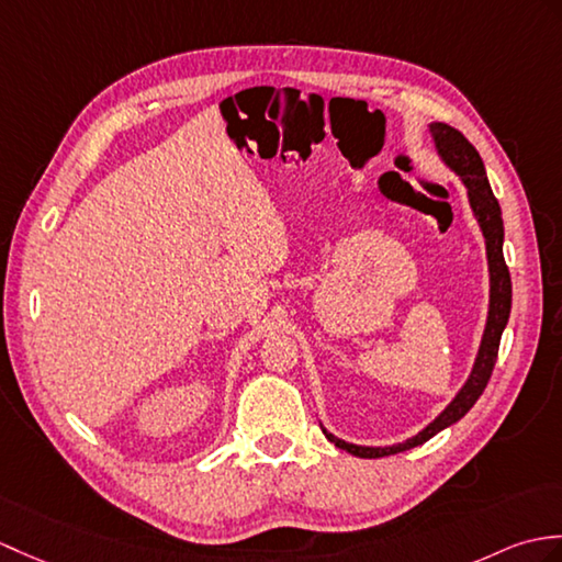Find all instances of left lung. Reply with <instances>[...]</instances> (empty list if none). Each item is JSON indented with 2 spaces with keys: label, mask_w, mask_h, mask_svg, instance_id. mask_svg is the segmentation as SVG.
<instances>
[{
  "label": "left lung",
  "mask_w": 562,
  "mask_h": 562,
  "mask_svg": "<svg viewBox=\"0 0 562 562\" xmlns=\"http://www.w3.org/2000/svg\"><path fill=\"white\" fill-rule=\"evenodd\" d=\"M428 134H430V138H434V146H436V153L442 160V165L452 169V172L458 175L464 184L469 205H472V213L479 222V229H481V234H484L486 260H488V284H491L486 328H484V335H481V345L476 351L474 367H472V371H469V378L464 381V385L458 390V395L452 397L448 407L442 409L426 428H422L416 436L407 438L404 442H395V446L373 448V446H355V442L337 438L330 434L328 428L321 426L325 438L335 442L337 448L347 450L349 454H357V458H363V460H375V458H385V454H397L404 450H412L416 446H422V442L434 438L436 434H440L442 428L458 424L462 416L474 407V402L481 397L484 387L488 385L495 359H498L501 335L505 330L507 318H510L513 282H510V270H507L505 258H503V239H505L503 215H501V205H498V201H495V195L491 191L484 160H481L476 148L458 132V128H452L442 122H430Z\"/></svg>",
  "instance_id": "1"
}]
</instances>
